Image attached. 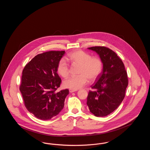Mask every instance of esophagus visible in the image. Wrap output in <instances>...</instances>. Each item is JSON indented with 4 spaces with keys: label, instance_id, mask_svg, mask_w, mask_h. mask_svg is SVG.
I'll return each mask as SVG.
<instances>
[{
    "label": "esophagus",
    "instance_id": "34e87169",
    "mask_svg": "<svg viewBox=\"0 0 150 150\" xmlns=\"http://www.w3.org/2000/svg\"><path fill=\"white\" fill-rule=\"evenodd\" d=\"M69 91H70V93H73V92H75L77 91H76V90H72V89H70V90H69Z\"/></svg>",
    "mask_w": 150,
    "mask_h": 150
}]
</instances>
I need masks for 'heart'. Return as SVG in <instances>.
I'll return each instance as SVG.
<instances>
[{
  "mask_svg": "<svg viewBox=\"0 0 150 150\" xmlns=\"http://www.w3.org/2000/svg\"><path fill=\"white\" fill-rule=\"evenodd\" d=\"M69 61L73 64L80 66L78 76L70 78L64 82V86L72 90H78L86 86L88 82L94 81L100 76L102 69V64L100 58L92 56L82 50L74 51L68 55ZM57 72L63 78H67L69 75V64L61 59L57 66Z\"/></svg>",
  "mask_w": 150,
  "mask_h": 150,
  "instance_id": "b5f03b06",
  "label": "heart"
}]
</instances>
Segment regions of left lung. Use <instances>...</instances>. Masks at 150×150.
Instances as JSON below:
<instances>
[{
  "label": "left lung",
  "instance_id": "left-lung-1",
  "mask_svg": "<svg viewBox=\"0 0 150 150\" xmlns=\"http://www.w3.org/2000/svg\"><path fill=\"white\" fill-rule=\"evenodd\" d=\"M103 64V70L97 83L92 86L86 104L90 112L97 117L110 114L119 106L125 97L128 84L127 73L120 58L113 50L105 47H93Z\"/></svg>",
  "mask_w": 150,
  "mask_h": 150
}]
</instances>
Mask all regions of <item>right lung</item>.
<instances>
[{"mask_svg":"<svg viewBox=\"0 0 150 150\" xmlns=\"http://www.w3.org/2000/svg\"><path fill=\"white\" fill-rule=\"evenodd\" d=\"M64 51H50L38 54L24 67L20 90L25 107L36 117L50 120L64 107L69 91L56 92L61 79L57 73Z\"/></svg>","mask_w":150,"mask_h":150,"instance_id":"obj_1","label":"right lung"}]
</instances>
